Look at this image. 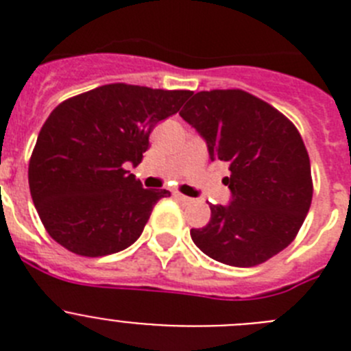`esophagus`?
<instances>
[{
    "label": "esophagus",
    "instance_id": "esophagus-1",
    "mask_svg": "<svg viewBox=\"0 0 351 351\" xmlns=\"http://www.w3.org/2000/svg\"><path fill=\"white\" fill-rule=\"evenodd\" d=\"M173 198L178 200V202L181 204H190L191 202V198L190 197H186V195H181L179 191H173Z\"/></svg>",
    "mask_w": 351,
    "mask_h": 351
}]
</instances>
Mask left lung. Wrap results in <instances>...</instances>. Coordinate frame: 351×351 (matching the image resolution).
<instances>
[{"label":"left lung","mask_w":351,"mask_h":351,"mask_svg":"<svg viewBox=\"0 0 351 351\" xmlns=\"http://www.w3.org/2000/svg\"><path fill=\"white\" fill-rule=\"evenodd\" d=\"M179 116L206 141L210 161L228 163V206L209 204L210 219L191 228L200 251L232 267H253L295 239L313 198L300 133L274 107L241 89L200 91Z\"/></svg>","instance_id":"1"}]
</instances>
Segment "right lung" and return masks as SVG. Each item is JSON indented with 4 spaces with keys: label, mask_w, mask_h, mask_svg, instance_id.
Wrapping results in <instances>:
<instances>
[{
    "label": "right lung",
    "mask_w": 351,
    "mask_h": 351,
    "mask_svg": "<svg viewBox=\"0 0 351 351\" xmlns=\"http://www.w3.org/2000/svg\"><path fill=\"white\" fill-rule=\"evenodd\" d=\"M191 91L107 84L64 100L42 126L29 160V191L45 230L80 256L132 246L167 190H144L130 173L160 121Z\"/></svg>",
    "instance_id": "right-lung-1"
}]
</instances>
